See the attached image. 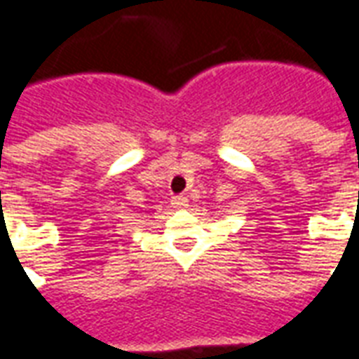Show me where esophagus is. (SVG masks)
Listing matches in <instances>:
<instances>
[{
    "label": "esophagus",
    "instance_id": "obj_1",
    "mask_svg": "<svg viewBox=\"0 0 359 359\" xmlns=\"http://www.w3.org/2000/svg\"><path fill=\"white\" fill-rule=\"evenodd\" d=\"M172 205H174L175 208H184L187 207V199H185L184 195H180V197H174V199H172Z\"/></svg>",
    "mask_w": 359,
    "mask_h": 359
}]
</instances>
